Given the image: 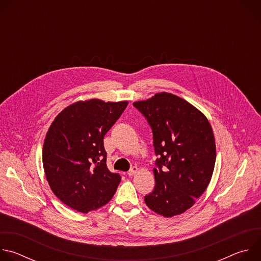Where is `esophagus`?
<instances>
[{"label": "esophagus", "instance_id": "34e87169", "mask_svg": "<svg viewBox=\"0 0 261 261\" xmlns=\"http://www.w3.org/2000/svg\"><path fill=\"white\" fill-rule=\"evenodd\" d=\"M137 171H138V167L133 166V167H131V169L128 171V174H129V176H132V175H134Z\"/></svg>", "mask_w": 261, "mask_h": 261}]
</instances>
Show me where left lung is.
<instances>
[{"label": "left lung", "mask_w": 261, "mask_h": 261, "mask_svg": "<svg viewBox=\"0 0 261 261\" xmlns=\"http://www.w3.org/2000/svg\"><path fill=\"white\" fill-rule=\"evenodd\" d=\"M133 105L153 131L157 168L154 191L146 205L166 218L189 210L207 188L215 162L216 143L206 117L192 104L158 93Z\"/></svg>", "instance_id": "obj_1"}]
</instances>
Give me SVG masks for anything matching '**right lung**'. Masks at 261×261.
Listing matches in <instances>:
<instances>
[{
  "label": "right lung",
  "instance_id": "1",
  "mask_svg": "<svg viewBox=\"0 0 261 261\" xmlns=\"http://www.w3.org/2000/svg\"><path fill=\"white\" fill-rule=\"evenodd\" d=\"M128 101H79L51 123L43 144L42 162L55 195L69 207L89 213L105 205L121 181L106 166L103 138Z\"/></svg>",
  "mask_w": 261,
  "mask_h": 261
}]
</instances>
